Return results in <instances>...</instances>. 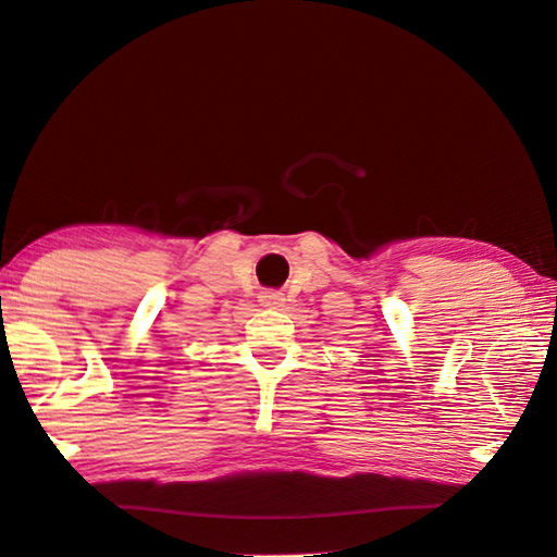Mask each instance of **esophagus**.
Segmentation results:
<instances>
[{"instance_id":"esophagus-1","label":"esophagus","mask_w":557,"mask_h":557,"mask_svg":"<svg viewBox=\"0 0 557 557\" xmlns=\"http://www.w3.org/2000/svg\"><path fill=\"white\" fill-rule=\"evenodd\" d=\"M259 301H261L263 308H282L284 306V294L273 292V289H265V292H261Z\"/></svg>"}]
</instances>
